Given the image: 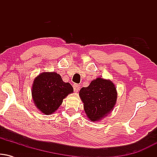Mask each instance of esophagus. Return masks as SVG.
Returning a JSON list of instances; mask_svg holds the SVG:
<instances>
[{
	"instance_id": "obj_1",
	"label": "esophagus",
	"mask_w": 157,
	"mask_h": 157,
	"mask_svg": "<svg viewBox=\"0 0 157 157\" xmlns=\"http://www.w3.org/2000/svg\"><path fill=\"white\" fill-rule=\"evenodd\" d=\"M73 88H74V90H75V91H78L79 90H80V85L78 84H74L73 85Z\"/></svg>"
}]
</instances>
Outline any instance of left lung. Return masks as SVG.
<instances>
[{
	"mask_svg": "<svg viewBox=\"0 0 157 157\" xmlns=\"http://www.w3.org/2000/svg\"><path fill=\"white\" fill-rule=\"evenodd\" d=\"M80 95L84 110L91 121L101 120L109 113L116 104V87L111 81L97 78L88 87L80 89Z\"/></svg>",
	"mask_w": 157,
	"mask_h": 157,
	"instance_id": "1",
	"label": "left lung"
}]
</instances>
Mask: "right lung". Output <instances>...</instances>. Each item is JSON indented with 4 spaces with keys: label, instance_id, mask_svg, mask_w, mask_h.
I'll return each instance as SVG.
<instances>
[{
    "label": "right lung",
    "instance_id": "right-lung-1",
    "mask_svg": "<svg viewBox=\"0 0 157 157\" xmlns=\"http://www.w3.org/2000/svg\"><path fill=\"white\" fill-rule=\"evenodd\" d=\"M74 91L68 82L55 72H44L35 79L32 94L37 108L45 114H51L60 107L63 100Z\"/></svg>",
    "mask_w": 157,
    "mask_h": 157
}]
</instances>
